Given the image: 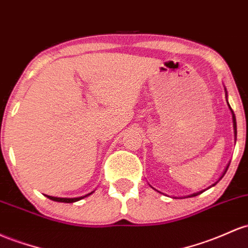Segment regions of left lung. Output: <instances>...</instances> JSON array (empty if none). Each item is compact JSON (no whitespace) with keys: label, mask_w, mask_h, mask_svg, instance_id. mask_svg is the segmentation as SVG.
Instances as JSON below:
<instances>
[{"label":"left lung","mask_w":248,"mask_h":248,"mask_svg":"<svg viewBox=\"0 0 248 248\" xmlns=\"http://www.w3.org/2000/svg\"><path fill=\"white\" fill-rule=\"evenodd\" d=\"M225 94H226V100H227V91H226V88H225ZM227 105H228V108H230V110H231V113H232V119H233V129H234V140H236V121H235V115H234V111L232 110V108H231V106H230V103H228V101H227ZM228 166L230 165H227V167H226V170H225V172L222 173V175L220 176V179L217 181H220L221 180V178L222 176L225 175L226 174V172H227V170H228ZM217 182L216 184H213V185H211V186L208 187V188H211V187H213V186H216L217 185ZM152 187V186H151ZM152 188H153V187H152ZM208 188H206V189H208ZM155 189V188H154ZM206 189H202V190H199V192H197V193H193V194H189V195H186V197H184V198H192V197H197V195H199V194H201V193L202 192H205ZM156 190V189H155ZM157 192H159V190H157ZM159 193H161V192H159ZM176 198V197H175Z\"/></svg>","instance_id":"left-lung-1"}]
</instances>
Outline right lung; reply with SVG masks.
<instances>
[{
    "mask_svg": "<svg viewBox=\"0 0 248 248\" xmlns=\"http://www.w3.org/2000/svg\"><path fill=\"white\" fill-rule=\"evenodd\" d=\"M92 193H94V190H93V192L88 193V194L83 195V197H78V198H58V197H50V195H46V197H47L48 199H50V200H53V201H58V202L73 203V202H76V201H78V200L83 199V198H86V197H89V195H91Z\"/></svg>",
    "mask_w": 248,
    "mask_h": 248,
    "instance_id": "right-lung-1",
    "label": "right lung"
}]
</instances>
